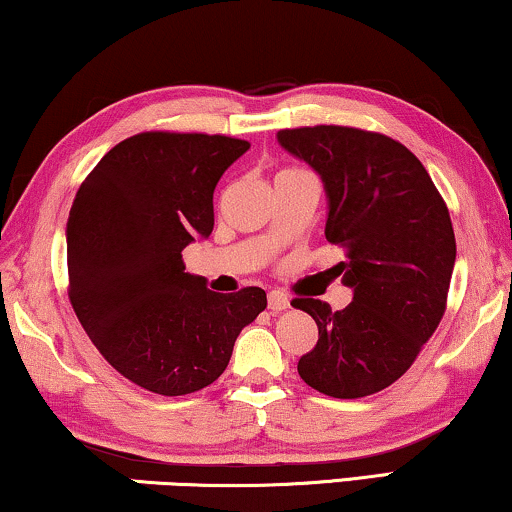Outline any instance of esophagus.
<instances>
[{"mask_svg":"<svg viewBox=\"0 0 512 512\" xmlns=\"http://www.w3.org/2000/svg\"><path fill=\"white\" fill-rule=\"evenodd\" d=\"M289 305H291V300H289V296H286V293H282V291H270L268 293V307H270L272 314H279L282 310H286Z\"/></svg>","mask_w":512,"mask_h":512,"instance_id":"obj_1","label":"esophagus"}]
</instances>
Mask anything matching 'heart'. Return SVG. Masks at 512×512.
<instances>
[{
  "instance_id": "heart-1",
  "label": "heart",
  "mask_w": 512,
  "mask_h": 512,
  "mask_svg": "<svg viewBox=\"0 0 512 512\" xmlns=\"http://www.w3.org/2000/svg\"><path fill=\"white\" fill-rule=\"evenodd\" d=\"M284 172H291V170H284Z\"/></svg>"
}]
</instances>
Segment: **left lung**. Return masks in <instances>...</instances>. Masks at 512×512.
<instances>
[{
  "instance_id": "obj_1",
  "label": "left lung",
  "mask_w": 512,
  "mask_h": 512,
  "mask_svg": "<svg viewBox=\"0 0 512 512\" xmlns=\"http://www.w3.org/2000/svg\"><path fill=\"white\" fill-rule=\"evenodd\" d=\"M277 139L324 181L326 240L345 249L335 270L354 289L338 312L291 300L319 328L298 375L333 398L377 394L415 363L443 319L457 258L450 212L415 153L380 132L314 125Z\"/></svg>"
}]
</instances>
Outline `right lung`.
<instances>
[{
	"instance_id": "obj_1",
	"label": "right lung",
	"mask_w": 512,
	"mask_h": 512,
	"mask_svg": "<svg viewBox=\"0 0 512 512\" xmlns=\"http://www.w3.org/2000/svg\"><path fill=\"white\" fill-rule=\"evenodd\" d=\"M247 149L226 135L139 132L104 153L69 209V303L109 366L153 394L219 380L268 305L258 286L209 291L181 258L212 233L214 188Z\"/></svg>"
}]
</instances>
